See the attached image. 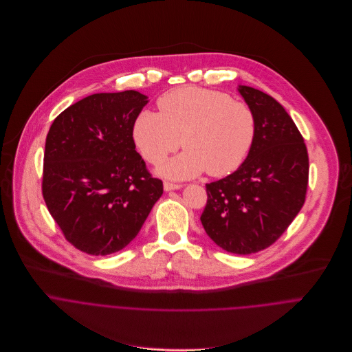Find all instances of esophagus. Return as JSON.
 I'll list each match as a JSON object with an SVG mask.
<instances>
[{"instance_id":"esophagus-1","label":"esophagus","mask_w":352,"mask_h":352,"mask_svg":"<svg viewBox=\"0 0 352 352\" xmlns=\"http://www.w3.org/2000/svg\"><path fill=\"white\" fill-rule=\"evenodd\" d=\"M182 187H183L182 184H175V183H170V182H165V183H164V190H165V191L179 190V188H182Z\"/></svg>"}]
</instances>
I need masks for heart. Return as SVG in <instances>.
Here are the masks:
<instances>
[{
	"label": "heart",
	"instance_id": "b5f03b06",
	"mask_svg": "<svg viewBox=\"0 0 352 352\" xmlns=\"http://www.w3.org/2000/svg\"><path fill=\"white\" fill-rule=\"evenodd\" d=\"M158 112H140L133 124L134 142L151 164L162 162L180 147L186 150L162 164L170 179H191L234 172L250 154L256 135L251 107L222 91L184 86L158 100Z\"/></svg>",
	"mask_w": 352,
	"mask_h": 352
}]
</instances>
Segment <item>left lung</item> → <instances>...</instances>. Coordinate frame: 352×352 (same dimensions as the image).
Returning <instances> with one entry per match:
<instances>
[{
  "instance_id": "8db88e82",
  "label": "left lung",
  "mask_w": 352,
  "mask_h": 352,
  "mask_svg": "<svg viewBox=\"0 0 352 352\" xmlns=\"http://www.w3.org/2000/svg\"><path fill=\"white\" fill-rule=\"evenodd\" d=\"M237 90L255 113V142L236 172L205 186L201 223L217 245L248 255L272 245L298 215L309 162L304 138L286 109L261 90Z\"/></svg>"
}]
</instances>
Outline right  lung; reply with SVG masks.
I'll use <instances>...</instances> for the list:
<instances>
[{
    "mask_svg": "<svg viewBox=\"0 0 352 352\" xmlns=\"http://www.w3.org/2000/svg\"><path fill=\"white\" fill-rule=\"evenodd\" d=\"M147 102L134 90L93 94L50 127L43 197L65 239L86 254L124 248L164 192L133 140L134 120Z\"/></svg>",
    "mask_w": 352,
    "mask_h": 352,
    "instance_id": "obj_1",
    "label": "right lung"
}]
</instances>
